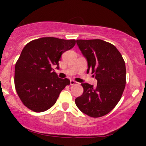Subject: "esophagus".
<instances>
[{
  "label": "esophagus",
  "instance_id": "1",
  "mask_svg": "<svg viewBox=\"0 0 146 146\" xmlns=\"http://www.w3.org/2000/svg\"><path fill=\"white\" fill-rule=\"evenodd\" d=\"M78 84V82H75V80H71V81H70V84L71 85H74V84Z\"/></svg>",
  "mask_w": 146,
  "mask_h": 146
}]
</instances>
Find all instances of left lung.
Instances as JSON below:
<instances>
[{
	"mask_svg": "<svg viewBox=\"0 0 146 146\" xmlns=\"http://www.w3.org/2000/svg\"><path fill=\"white\" fill-rule=\"evenodd\" d=\"M76 42L87 60V73L91 71L98 84L95 87L81 84L83 94L75 99V104L88 116L102 117L116 106L123 94L126 75L125 62L120 52L109 42L100 39Z\"/></svg>",
	"mask_w": 146,
	"mask_h": 146,
	"instance_id": "8db88e82",
	"label": "left lung"
}]
</instances>
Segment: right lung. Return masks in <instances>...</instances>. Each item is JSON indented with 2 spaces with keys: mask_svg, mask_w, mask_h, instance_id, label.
I'll list each match as a JSON object with an SVG mask.
<instances>
[{
  "mask_svg": "<svg viewBox=\"0 0 146 146\" xmlns=\"http://www.w3.org/2000/svg\"><path fill=\"white\" fill-rule=\"evenodd\" d=\"M75 44V40L45 37L25 45L15 66L14 84L18 95L29 109L36 113L49 109L70 84L68 79L58 78L52 67L56 65L59 68L62 53Z\"/></svg>",
  "mask_w": 146,
  "mask_h": 146,
  "instance_id": "1",
  "label": "right lung"
}]
</instances>
